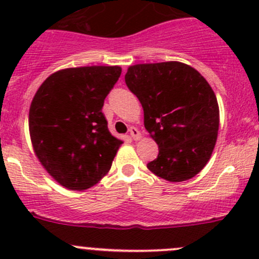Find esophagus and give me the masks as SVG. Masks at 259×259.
<instances>
[{"instance_id": "34e87169", "label": "esophagus", "mask_w": 259, "mask_h": 259, "mask_svg": "<svg viewBox=\"0 0 259 259\" xmlns=\"http://www.w3.org/2000/svg\"><path fill=\"white\" fill-rule=\"evenodd\" d=\"M129 133H130V137L133 138V140H139L140 138H142V134H140V132L137 129V127H130Z\"/></svg>"}]
</instances>
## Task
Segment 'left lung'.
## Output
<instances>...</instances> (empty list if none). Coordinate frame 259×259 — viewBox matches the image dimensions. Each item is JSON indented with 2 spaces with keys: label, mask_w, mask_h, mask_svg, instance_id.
<instances>
[{
  "label": "left lung",
  "mask_w": 259,
  "mask_h": 259,
  "mask_svg": "<svg viewBox=\"0 0 259 259\" xmlns=\"http://www.w3.org/2000/svg\"><path fill=\"white\" fill-rule=\"evenodd\" d=\"M125 82L159 146L149 170L169 182L197 176L213 153L219 127L218 101L207 80L189 65L168 61L130 66Z\"/></svg>",
  "instance_id": "left-lung-1"
}]
</instances>
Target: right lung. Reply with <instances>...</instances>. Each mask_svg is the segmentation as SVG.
Segmentation results:
<instances>
[{"instance_id":"obj_1","label":"right lung","mask_w":259,"mask_h":259,"mask_svg":"<svg viewBox=\"0 0 259 259\" xmlns=\"http://www.w3.org/2000/svg\"><path fill=\"white\" fill-rule=\"evenodd\" d=\"M119 66L60 70L31 103L28 127L36 156L62 187L83 190L111 168L121 140L108 129L104 100L119 80Z\"/></svg>"}]
</instances>
